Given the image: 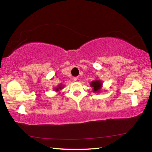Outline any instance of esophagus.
Returning a JSON list of instances; mask_svg holds the SVG:
<instances>
[{
	"label": "esophagus",
	"mask_w": 152,
	"mask_h": 152,
	"mask_svg": "<svg viewBox=\"0 0 152 152\" xmlns=\"http://www.w3.org/2000/svg\"><path fill=\"white\" fill-rule=\"evenodd\" d=\"M73 79H74V81H77V80H78V77H74V78H73Z\"/></svg>",
	"instance_id": "esophagus-1"
}]
</instances>
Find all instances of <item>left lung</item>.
<instances>
[{
    "mask_svg": "<svg viewBox=\"0 0 152 152\" xmlns=\"http://www.w3.org/2000/svg\"><path fill=\"white\" fill-rule=\"evenodd\" d=\"M91 87L94 93H100L102 87V82L101 80H95L91 82Z\"/></svg>",
    "mask_w": 152,
    "mask_h": 152,
    "instance_id": "1",
    "label": "left lung"
}]
</instances>
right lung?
<instances>
[{
    "instance_id": "add662e5",
    "label": "right lung",
    "mask_w": 152,
    "mask_h": 152,
    "mask_svg": "<svg viewBox=\"0 0 152 152\" xmlns=\"http://www.w3.org/2000/svg\"><path fill=\"white\" fill-rule=\"evenodd\" d=\"M64 85H62V84H60V85H58L56 88H54V91L56 92H60V91L61 90H62L64 88ZM59 93H60V92H59Z\"/></svg>"
}]
</instances>
